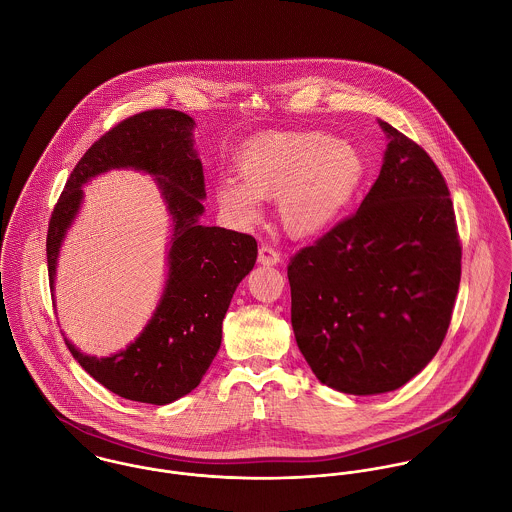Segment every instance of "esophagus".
<instances>
[{"instance_id":"1","label":"esophagus","mask_w":512,"mask_h":512,"mask_svg":"<svg viewBox=\"0 0 512 512\" xmlns=\"http://www.w3.org/2000/svg\"><path fill=\"white\" fill-rule=\"evenodd\" d=\"M258 262L262 266H276L280 262V254L272 246H260L258 250Z\"/></svg>"}]
</instances>
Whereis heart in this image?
I'll return each instance as SVG.
<instances>
[{
    "label": "heart",
    "mask_w": 512,
    "mask_h": 512,
    "mask_svg": "<svg viewBox=\"0 0 512 512\" xmlns=\"http://www.w3.org/2000/svg\"><path fill=\"white\" fill-rule=\"evenodd\" d=\"M238 175H220V211L238 224L260 217V197H278V215L295 236L331 228L357 201L368 177L363 149L325 132L272 134L242 147Z\"/></svg>",
    "instance_id": "heart-1"
}]
</instances>
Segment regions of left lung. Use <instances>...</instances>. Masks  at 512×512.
Wrapping results in <instances>:
<instances>
[{
	"label": "left lung",
	"mask_w": 512,
	"mask_h": 512,
	"mask_svg": "<svg viewBox=\"0 0 512 512\" xmlns=\"http://www.w3.org/2000/svg\"><path fill=\"white\" fill-rule=\"evenodd\" d=\"M388 146L359 211L288 266L297 347L319 382L374 396L436 357L461 280L447 185L430 155L378 120Z\"/></svg>",
	"instance_id": "obj_1"
}]
</instances>
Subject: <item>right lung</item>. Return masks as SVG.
<instances>
[{
    "label": "right lung",
    "mask_w": 512,
    "mask_h": 512,
    "mask_svg": "<svg viewBox=\"0 0 512 512\" xmlns=\"http://www.w3.org/2000/svg\"><path fill=\"white\" fill-rule=\"evenodd\" d=\"M193 132L195 120L177 110H149L112 128L76 163L47 232L55 301L59 256L84 203L82 187L112 169L153 177L171 234L163 290L146 327L126 349L100 359L82 353L67 337L65 343L78 365L104 388L155 406L171 404L199 386L219 351L230 299L258 256L252 236L201 224L207 193Z\"/></svg>",
    "instance_id": "obj_1"
}]
</instances>
